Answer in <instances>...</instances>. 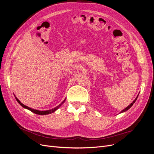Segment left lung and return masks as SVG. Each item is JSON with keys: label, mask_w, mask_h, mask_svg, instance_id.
Wrapping results in <instances>:
<instances>
[{"label": "left lung", "mask_w": 154, "mask_h": 154, "mask_svg": "<svg viewBox=\"0 0 154 154\" xmlns=\"http://www.w3.org/2000/svg\"><path fill=\"white\" fill-rule=\"evenodd\" d=\"M138 96H139V95H137V97H136V99H135V100H134V101H133V102H132V103H131L130 105H129V106H127V107L126 108H125V109H124V110H122V111H121V112H120V113H122V112H125V111L128 110L129 109H130V108H131V107H132V106H133V104H134V103H135V102L136 101V100H137V97H138Z\"/></svg>", "instance_id": "1"}]
</instances>
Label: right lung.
<instances>
[{"mask_svg": "<svg viewBox=\"0 0 154 154\" xmlns=\"http://www.w3.org/2000/svg\"><path fill=\"white\" fill-rule=\"evenodd\" d=\"M15 99H16V100H17V101L19 102V103L20 105V106H21L22 107H23V108L27 109H28V110H30L31 112L35 113V114H38V115H42V116H43V115H47V114H51V113L54 112L55 110H57V109H59V108L62 106V104H63V102H65V100H66V99H65V100H63V101L60 104H59V106H58L57 107H55V108H54V109H51V110H44V111H40V110H35V109H33L30 108V107H27V106H25V105H23V103H22L17 97H15Z\"/></svg>", "mask_w": 154, "mask_h": 154, "instance_id": "right-lung-1", "label": "right lung"}]
</instances>
